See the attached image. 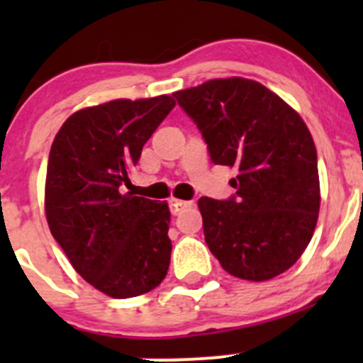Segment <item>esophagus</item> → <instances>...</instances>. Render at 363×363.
I'll return each mask as SVG.
<instances>
[{"instance_id":"34e87169","label":"esophagus","mask_w":363,"mask_h":363,"mask_svg":"<svg viewBox=\"0 0 363 363\" xmlns=\"http://www.w3.org/2000/svg\"><path fill=\"white\" fill-rule=\"evenodd\" d=\"M191 202H186V200H177V199H172L170 200V211L172 214H179L181 211H184L186 207H191Z\"/></svg>"}]
</instances>
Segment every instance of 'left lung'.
I'll return each instance as SVG.
<instances>
[{"instance_id": "left-lung-1", "label": "left lung", "mask_w": 363, "mask_h": 363, "mask_svg": "<svg viewBox=\"0 0 363 363\" xmlns=\"http://www.w3.org/2000/svg\"><path fill=\"white\" fill-rule=\"evenodd\" d=\"M214 164L237 170L228 200L202 196L208 250L223 269L267 281L306 251L320 212L314 140L302 117L256 80L230 77L174 93Z\"/></svg>"}]
</instances>
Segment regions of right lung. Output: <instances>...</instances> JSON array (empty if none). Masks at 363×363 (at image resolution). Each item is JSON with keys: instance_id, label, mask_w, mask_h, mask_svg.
I'll return each instance as SVG.
<instances>
[{"instance_id": "obj_1", "label": "right lung", "mask_w": 363, "mask_h": 363, "mask_svg": "<svg viewBox=\"0 0 363 363\" xmlns=\"http://www.w3.org/2000/svg\"><path fill=\"white\" fill-rule=\"evenodd\" d=\"M174 107V98L161 94L82 108L65 121L50 147V233L73 269L112 298L155 290L170 265L168 203L124 193L123 186Z\"/></svg>"}]
</instances>
